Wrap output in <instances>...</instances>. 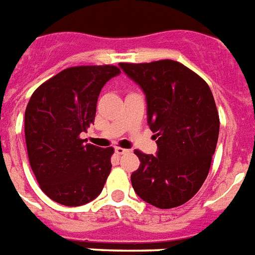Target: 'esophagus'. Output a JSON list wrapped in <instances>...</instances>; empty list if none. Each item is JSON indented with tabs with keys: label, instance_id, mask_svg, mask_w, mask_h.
Instances as JSON below:
<instances>
[{
	"label": "esophagus",
	"instance_id": "1",
	"mask_svg": "<svg viewBox=\"0 0 255 255\" xmlns=\"http://www.w3.org/2000/svg\"><path fill=\"white\" fill-rule=\"evenodd\" d=\"M115 153L119 154V156H122V154H127V153H129V150H128V149L121 148V146H117V148H115Z\"/></svg>",
	"mask_w": 255,
	"mask_h": 255
}]
</instances>
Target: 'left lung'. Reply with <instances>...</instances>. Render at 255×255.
Here are the masks:
<instances>
[{"label":"left lung","instance_id":"obj_1","mask_svg":"<svg viewBox=\"0 0 255 255\" xmlns=\"http://www.w3.org/2000/svg\"><path fill=\"white\" fill-rule=\"evenodd\" d=\"M119 67L140 86L157 153L134 150L140 166L132 187L144 202L167 210L182 206L202 187L216 149L220 121L210 86L174 60Z\"/></svg>","mask_w":255,"mask_h":255}]
</instances>
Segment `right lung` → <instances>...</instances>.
I'll list each match as a JSON object with an SVG mask.
<instances>
[{
	"label": "right lung",
	"instance_id": "obj_1",
	"mask_svg": "<svg viewBox=\"0 0 255 255\" xmlns=\"http://www.w3.org/2000/svg\"><path fill=\"white\" fill-rule=\"evenodd\" d=\"M121 74L114 65L67 68L41 84L24 113L27 154L45 195L68 207L92 202L111 170L113 148L85 144L99 93Z\"/></svg>",
	"mask_w": 255,
	"mask_h": 255
}]
</instances>
